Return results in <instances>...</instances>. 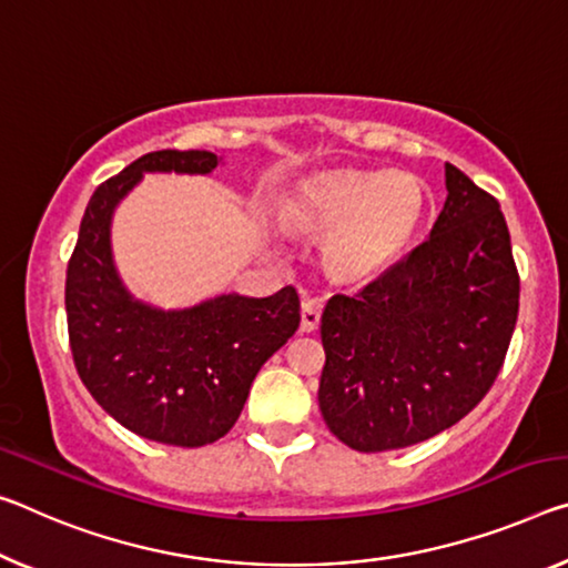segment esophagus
<instances>
[{"instance_id": "esophagus-1", "label": "esophagus", "mask_w": 568, "mask_h": 568, "mask_svg": "<svg viewBox=\"0 0 568 568\" xmlns=\"http://www.w3.org/2000/svg\"><path fill=\"white\" fill-rule=\"evenodd\" d=\"M321 308H323V303L318 298H305L303 301V305H301V331L311 333V331L318 328Z\"/></svg>"}]
</instances>
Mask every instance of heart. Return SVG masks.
<instances>
[{
    "instance_id": "1",
    "label": "heart",
    "mask_w": 568,
    "mask_h": 568,
    "mask_svg": "<svg viewBox=\"0 0 568 568\" xmlns=\"http://www.w3.org/2000/svg\"><path fill=\"white\" fill-rule=\"evenodd\" d=\"M427 212L419 179L402 171H362L301 189L283 206L293 230L331 232L326 263L344 281L382 273L402 255Z\"/></svg>"
}]
</instances>
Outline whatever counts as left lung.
Returning a JSON list of instances; mask_svg holds the SVG:
<instances>
[{
	"mask_svg": "<svg viewBox=\"0 0 568 568\" xmlns=\"http://www.w3.org/2000/svg\"><path fill=\"white\" fill-rule=\"evenodd\" d=\"M447 200L425 242L321 316L318 407L358 453L409 447L478 407L506 362L520 277L500 204L445 166Z\"/></svg>",
	"mask_w": 568,
	"mask_h": 568,
	"instance_id": "8db88e82",
	"label": "left lung"
}]
</instances>
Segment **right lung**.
I'll return each mask as SVG.
<instances>
[{
    "instance_id": "1",
    "label": "right lung",
    "mask_w": 568,
    "mask_h": 568,
    "mask_svg": "<svg viewBox=\"0 0 568 568\" xmlns=\"http://www.w3.org/2000/svg\"><path fill=\"white\" fill-rule=\"evenodd\" d=\"M210 151H151L95 189L68 263V336L78 376L125 429L176 447L227 435L252 379L298 331L293 285L270 298L220 295L184 311L133 301L115 275L111 217L143 171L210 174Z\"/></svg>"
}]
</instances>
